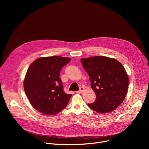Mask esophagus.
Masks as SVG:
<instances>
[{"label":"esophagus","instance_id":"1","mask_svg":"<svg viewBox=\"0 0 149 149\" xmlns=\"http://www.w3.org/2000/svg\"><path fill=\"white\" fill-rule=\"evenodd\" d=\"M84 90V87H81L80 89H79V90L78 91H77V93H81L82 92H83Z\"/></svg>","mask_w":149,"mask_h":149}]
</instances>
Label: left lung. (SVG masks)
Segmentation results:
<instances>
[{
  "instance_id": "1",
  "label": "left lung",
  "mask_w": 149,
  "mask_h": 149,
  "mask_svg": "<svg viewBox=\"0 0 149 149\" xmlns=\"http://www.w3.org/2000/svg\"><path fill=\"white\" fill-rule=\"evenodd\" d=\"M81 61L96 95L95 101L88 105L101 114L116 110L128 90L129 76L123 65L114 58L104 56L81 58Z\"/></svg>"
}]
</instances>
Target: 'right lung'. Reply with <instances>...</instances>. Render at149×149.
<instances>
[{
  "instance_id": "right-lung-1",
  "label": "right lung",
  "mask_w": 149,
  "mask_h": 149,
  "mask_svg": "<svg viewBox=\"0 0 149 149\" xmlns=\"http://www.w3.org/2000/svg\"><path fill=\"white\" fill-rule=\"evenodd\" d=\"M71 59L59 56L42 57L29 67L24 81V90L38 111L55 115L66 107L72 95L63 91L59 74Z\"/></svg>"
}]
</instances>
